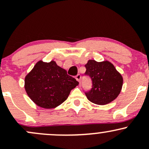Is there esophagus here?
I'll use <instances>...</instances> for the list:
<instances>
[{
	"instance_id": "1",
	"label": "esophagus",
	"mask_w": 149,
	"mask_h": 149,
	"mask_svg": "<svg viewBox=\"0 0 149 149\" xmlns=\"http://www.w3.org/2000/svg\"><path fill=\"white\" fill-rule=\"evenodd\" d=\"M76 79L78 80V82L80 81V79H81V76H80V74H78L77 76H76Z\"/></svg>"
}]
</instances>
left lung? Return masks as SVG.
Wrapping results in <instances>:
<instances>
[{
    "label": "left lung",
    "instance_id": "left-lung-1",
    "mask_svg": "<svg viewBox=\"0 0 149 149\" xmlns=\"http://www.w3.org/2000/svg\"><path fill=\"white\" fill-rule=\"evenodd\" d=\"M85 67V76L90 77L92 84L90 90L85 91L89 101L98 105H104L118 96L123 80L111 63L89 60Z\"/></svg>",
    "mask_w": 149,
    "mask_h": 149
}]
</instances>
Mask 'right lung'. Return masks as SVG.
I'll return each mask as SVG.
<instances>
[{
    "mask_svg": "<svg viewBox=\"0 0 149 149\" xmlns=\"http://www.w3.org/2000/svg\"><path fill=\"white\" fill-rule=\"evenodd\" d=\"M78 82L67 74L55 61H38L25 78V90L34 103L45 109H53L67 99Z\"/></svg>",
    "mask_w": 149,
    "mask_h": 149,
    "instance_id": "obj_1",
    "label": "right lung"
}]
</instances>
